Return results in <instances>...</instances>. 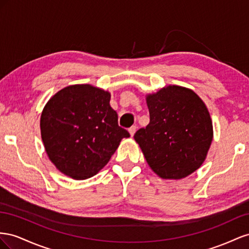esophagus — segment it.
<instances>
[{
	"label": "esophagus",
	"instance_id": "1",
	"mask_svg": "<svg viewBox=\"0 0 249 249\" xmlns=\"http://www.w3.org/2000/svg\"><path fill=\"white\" fill-rule=\"evenodd\" d=\"M136 130H137V126H131L130 128L128 129V131H129V133H130V136H131V137H133V134L136 133Z\"/></svg>",
	"mask_w": 249,
	"mask_h": 249
}]
</instances>
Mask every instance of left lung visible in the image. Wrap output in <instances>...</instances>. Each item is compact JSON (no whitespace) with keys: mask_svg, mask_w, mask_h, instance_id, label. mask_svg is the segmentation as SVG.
Returning a JSON list of instances; mask_svg holds the SVG:
<instances>
[{"mask_svg":"<svg viewBox=\"0 0 249 249\" xmlns=\"http://www.w3.org/2000/svg\"><path fill=\"white\" fill-rule=\"evenodd\" d=\"M150 122L134 140L149 167L162 179H181L199 169L207 158L213 122L201 98L179 85L146 95Z\"/></svg>","mask_w":249,"mask_h":249,"instance_id":"8db88e82","label":"left lung"}]
</instances>
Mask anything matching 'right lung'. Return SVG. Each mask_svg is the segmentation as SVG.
Returning a JSON list of instances; mask_svg holds the SVG:
<instances>
[{
    "label": "right lung",
    "mask_w": 249,
    "mask_h": 249,
    "mask_svg": "<svg viewBox=\"0 0 249 249\" xmlns=\"http://www.w3.org/2000/svg\"><path fill=\"white\" fill-rule=\"evenodd\" d=\"M110 93L90 84L60 89L45 105L40 134L56 169L76 180L96 175L109 161L121 141L129 138L118 125Z\"/></svg>",
    "instance_id": "obj_1"
}]
</instances>
